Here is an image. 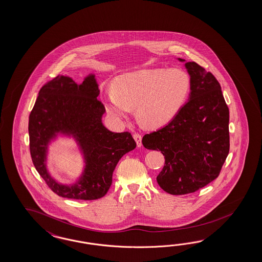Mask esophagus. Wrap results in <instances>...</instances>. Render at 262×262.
<instances>
[{
	"label": "esophagus",
	"mask_w": 262,
	"mask_h": 262,
	"mask_svg": "<svg viewBox=\"0 0 262 262\" xmlns=\"http://www.w3.org/2000/svg\"><path fill=\"white\" fill-rule=\"evenodd\" d=\"M134 138L135 142H136V144H137V147H140L142 146V136H141V134L135 133V134H134Z\"/></svg>",
	"instance_id": "obj_1"
}]
</instances>
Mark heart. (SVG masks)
<instances>
[{"label":"heart","mask_w":262,"mask_h":262,"mask_svg":"<svg viewBox=\"0 0 262 262\" xmlns=\"http://www.w3.org/2000/svg\"><path fill=\"white\" fill-rule=\"evenodd\" d=\"M191 87L189 75L182 69H147L125 74L106 94V108L117 119L136 108V117L147 128L170 121L184 106Z\"/></svg>","instance_id":"obj_1"}]
</instances>
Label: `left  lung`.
Returning <instances> with one entry per match:
<instances>
[{
	"label": "left lung",
	"instance_id": "left-lung-1",
	"mask_svg": "<svg viewBox=\"0 0 262 262\" xmlns=\"http://www.w3.org/2000/svg\"><path fill=\"white\" fill-rule=\"evenodd\" d=\"M185 67L191 79L189 100L166 126L142 139L146 148L165 156L157 183L171 195L208 185L220 175L229 154V108L221 85L198 63L186 62Z\"/></svg>",
	"mask_w": 262,
	"mask_h": 262
}]
</instances>
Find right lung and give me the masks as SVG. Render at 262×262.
Returning a JSON list of instances; mask_svg holds the SVG:
<instances>
[{
  "instance_id": "right-lung-1",
  "label": "right lung",
  "mask_w": 262,
  "mask_h": 262,
  "mask_svg": "<svg viewBox=\"0 0 262 262\" xmlns=\"http://www.w3.org/2000/svg\"><path fill=\"white\" fill-rule=\"evenodd\" d=\"M94 75L77 84L58 76L40 88L29 115V147L33 164L46 185L59 197L92 201L102 198L113 183V172L124 154L136 147L128 132L115 134L105 128L106 112L97 99ZM58 132L74 135L84 151L86 166L81 180L72 187L58 184L46 169L47 145Z\"/></svg>"
}]
</instances>
